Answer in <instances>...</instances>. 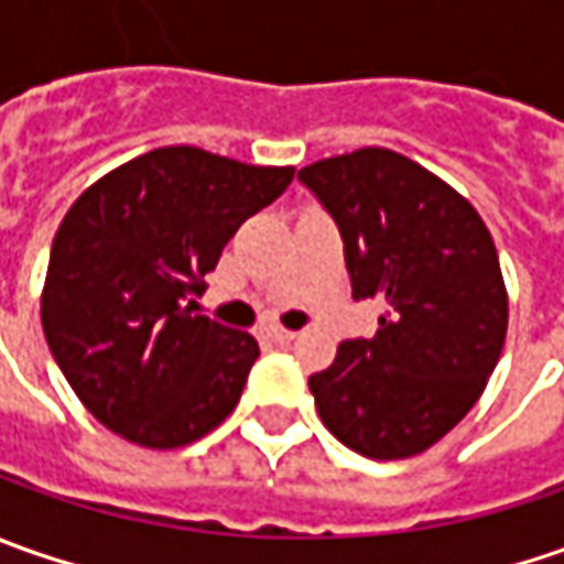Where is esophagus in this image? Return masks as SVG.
Wrapping results in <instances>:
<instances>
[{
	"mask_svg": "<svg viewBox=\"0 0 564 564\" xmlns=\"http://www.w3.org/2000/svg\"><path fill=\"white\" fill-rule=\"evenodd\" d=\"M267 336H270L272 341H279V345H285V341H292V338L297 336V333H292V329H282V326H272Z\"/></svg>",
	"mask_w": 564,
	"mask_h": 564,
	"instance_id": "esophagus-1",
	"label": "esophagus"
}]
</instances>
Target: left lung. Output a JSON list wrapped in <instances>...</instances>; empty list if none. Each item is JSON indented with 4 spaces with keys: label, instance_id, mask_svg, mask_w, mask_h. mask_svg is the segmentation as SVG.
I'll list each match as a JSON object with an SVG mask.
<instances>
[{
    "label": "left lung",
    "instance_id": "8db88e82",
    "mask_svg": "<svg viewBox=\"0 0 564 564\" xmlns=\"http://www.w3.org/2000/svg\"><path fill=\"white\" fill-rule=\"evenodd\" d=\"M333 213L355 297H382L373 338L338 345L311 377L319 421L367 458L421 455L465 417L496 370L509 292L487 223L452 185L386 147L304 165Z\"/></svg>",
    "mask_w": 564,
    "mask_h": 564
}]
</instances>
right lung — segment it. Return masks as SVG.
<instances>
[{
    "label": "right lung",
    "mask_w": 564,
    "mask_h": 564,
    "mask_svg": "<svg viewBox=\"0 0 564 564\" xmlns=\"http://www.w3.org/2000/svg\"><path fill=\"white\" fill-rule=\"evenodd\" d=\"M294 165L160 147L106 172L55 231L40 319L55 364L106 430L182 448L235 411L257 338L194 314L228 238Z\"/></svg>",
    "instance_id": "obj_1"
}]
</instances>
